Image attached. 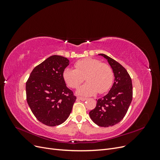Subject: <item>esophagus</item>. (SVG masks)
Instances as JSON below:
<instances>
[{
	"mask_svg": "<svg viewBox=\"0 0 160 160\" xmlns=\"http://www.w3.org/2000/svg\"><path fill=\"white\" fill-rule=\"evenodd\" d=\"M77 99H79V100H81V101H85V100H87L86 98H83V97H77Z\"/></svg>",
	"mask_w": 160,
	"mask_h": 160,
	"instance_id": "34e87169",
	"label": "esophagus"
}]
</instances>
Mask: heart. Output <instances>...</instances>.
Segmentation results:
<instances>
[{
  "mask_svg": "<svg viewBox=\"0 0 160 160\" xmlns=\"http://www.w3.org/2000/svg\"><path fill=\"white\" fill-rule=\"evenodd\" d=\"M75 69L67 67L62 71V78L67 85L76 89L83 83L85 78L88 81L77 90V93L90 96L97 93L102 94L108 91L113 84L114 74L111 67L99 59L84 58L77 61Z\"/></svg>",
  "mask_w": 160,
  "mask_h": 160,
  "instance_id": "1",
  "label": "heart"
}]
</instances>
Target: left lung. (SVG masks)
I'll return each mask as SVG.
<instances>
[{
  "label": "left lung",
  "instance_id": "left-lung-1",
  "mask_svg": "<svg viewBox=\"0 0 160 160\" xmlns=\"http://www.w3.org/2000/svg\"><path fill=\"white\" fill-rule=\"evenodd\" d=\"M99 55L108 60L115 81L109 93L97 100L96 107L90 111L89 116L95 124L108 128L120 122L126 114L133 98L132 81L127 70L118 62L105 54Z\"/></svg>",
  "mask_w": 160,
  "mask_h": 160
}]
</instances>
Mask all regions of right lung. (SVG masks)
I'll return each instance as SVG.
<instances>
[{"label": "right lung", "instance_id": "1", "mask_svg": "<svg viewBox=\"0 0 160 160\" xmlns=\"http://www.w3.org/2000/svg\"><path fill=\"white\" fill-rule=\"evenodd\" d=\"M69 65L66 57L51 56L33 69L26 83L28 106L35 118L48 126L65 122L76 100L62 78Z\"/></svg>", "mask_w": 160, "mask_h": 160}]
</instances>
